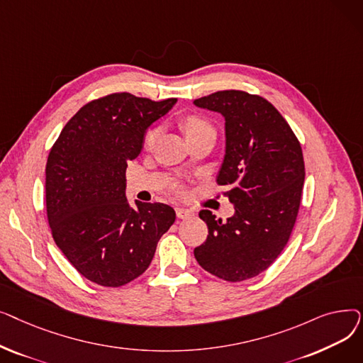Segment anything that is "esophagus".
<instances>
[{"mask_svg": "<svg viewBox=\"0 0 363 363\" xmlns=\"http://www.w3.org/2000/svg\"><path fill=\"white\" fill-rule=\"evenodd\" d=\"M175 211H177V216H178L179 219H186V218L194 215L193 211H189V208H184V207H177Z\"/></svg>", "mask_w": 363, "mask_h": 363, "instance_id": "34e87169", "label": "esophagus"}]
</instances>
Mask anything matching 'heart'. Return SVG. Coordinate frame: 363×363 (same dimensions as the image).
Returning <instances> with one entry per match:
<instances>
[{
    "mask_svg": "<svg viewBox=\"0 0 363 363\" xmlns=\"http://www.w3.org/2000/svg\"><path fill=\"white\" fill-rule=\"evenodd\" d=\"M182 126H184V130L186 133V137H191V135H194V133H197V132H200L203 129L211 128V125H208L203 118H199V116L185 118L182 121ZM156 137H157V129H151L145 135V141H144L145 147H151L152 144H155Z\"/></svg>",
    "mask_w": 363,
    "mask_h": 363,
    "instance_id": "1",
    "label": "heart"
}]
</instances>
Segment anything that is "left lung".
<instances>
[{
    "mask_svg": "<svg viewBox=\"0 0 363 363\" xmlns=\"http://www.w3.org/2000/svg\"><path fill=\"white\" fill-rule=\"evenodd\" d=\"M225 119V157L216 178L231 189L226 222L199 216L208 235L194 256L212 275L240 282L268 269L289 242L300 207L304 162L298 140L279 111L259 95L218 91L194 101Z\"/></svg>",
    "mask_w": 363,
    "mask_h": 363,
    "instance_id": "8db88e82",
    "label": "left lung"
}]
</instances>
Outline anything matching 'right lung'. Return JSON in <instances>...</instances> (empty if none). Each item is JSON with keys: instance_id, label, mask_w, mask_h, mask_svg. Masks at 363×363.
Returning <instances> with one entry per match:
<instances>
[{"instance_id": "right-lung-1", "label": "right lung", "mask_w": 363, "mask_h": 363, "mask_svg": "<svg viewBox=\"0 0 363 363\" xmlns=\"http://www.w3.org/2000/svg\"><path fill=\"white\" fill-rule=\"evenodd\" d=\"M175 103L129 92L106 95L74 114L48 155L45 201L52 238L76 271L103 287L138 278L175 222L167 204L135 200L130 206L125 177L148 126Z\"/></svg>"}]
</instances>
